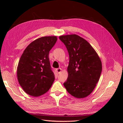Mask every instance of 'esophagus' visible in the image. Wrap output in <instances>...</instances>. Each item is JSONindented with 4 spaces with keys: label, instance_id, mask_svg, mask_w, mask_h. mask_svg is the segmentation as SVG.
Listing matches in <instances>:
<instances>
[{
    "label": "esophagus",
    "instance_id": "esophagus-1",
    "mask_svg": "<svg viewBox=\"0 0 123 123\" xmlns=\"http://www.w3.org/2000/svg\"><path fill=\"white\" fill-rule=\"evenodd\" d=\"M56 71L57 73H58V74H60V73L62 71V69L61 68L56 69Z\"/></svg>",
    "mask_w": 123,
    "mask_h": 123
}]
</instances>
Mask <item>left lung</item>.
Returning a JSON list of instances; mask_svg holds the SVG:
<instances>
[{"mask_svg": "<svg viewBox=\"0 0 123 123\" xmlns=\"http://www.w3.org/2000/svg\"><path fill=\"white\" fill-rule=\"evenodd\" d=\"M59 38L68 51V77L63 85L70 95L83 98L92 92L99 81L102 63L89 43L76 34L61 35Z\"/></svg>", "mask_w": 123, "mask_h": 123, "instance_id": "left-lung-1", "label": "left lung"}]
</instances>
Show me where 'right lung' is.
I'll use <instances>...</instances> for the list:
<instances>
[{"label": "right lung", "instance_id": "1", "mask_svg": "<svg viewBox=\"0 0 123 123\" xmlns=\"http://www.w3.org/2000/svg\"><path fill=\"white\" fill-rule=\"evenodd\" d=\"M56 36H43L25 49L18 62L17 79L25 92L38 97L49 90L55 79L49 58V52L56 42Z\"/></svg>", "mask_w": 123, "mask_h": 123}]
</instances>
